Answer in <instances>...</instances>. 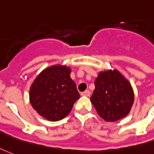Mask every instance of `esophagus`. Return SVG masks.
Here are the masks:
<instances>
[{
	"instance_id": "1",
	"label": "esophagus",
	"mask_w": 154,
	"mask_h": 154,
	"mask_svg": "<svg viewBox=\"0 0 154 154\" xmlns=\"http://www.w3.org/2000/svg\"><path fill=\"white\" fill-rule=\"evenodd\" d=\"M81 94H82V96H86V97H89V96L91 95V91H90L89 90H86V91L82 92V93Z\"/></svg>"
}]
</instances>
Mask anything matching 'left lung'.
<instances>
[{"mask_svg": "<svg viewBox=\"0 0 154 154\" xmlns=\"http://www.w3.org/2000/svg\"><path fill=\"white\" fill-rule=\"evenodd\" d=\"M94 86L91 101L103 120L116 122L129 113L134 103V92L120 72L117 69L100 72Z\"/></svg>", "mask_w": 154, "mask_h": 154, "instance_id": "1", "label": "left lung"}]
</instances>
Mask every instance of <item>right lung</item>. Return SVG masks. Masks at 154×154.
Returning a JSON list of instances; mask_svg holds the SVG:
<instances>
[{
    "mask_svg": "<svg viewBox=\"0 0 154 154\" xmlns=\"http://www.w3.org/2000/svg\"><path fill=\"white\" fill-rule=\"evenodd\" d=\"M70 73L71 68L67 66H51L44 69L32 84L30 103L45 119L56 122L64 118L80 97Z\"/></svg>",
    "mask_w": 154,
    "mask_h": 154,
    "instance_id": "right-lung-1",
    "label": "right lung"
}]
</instances>
